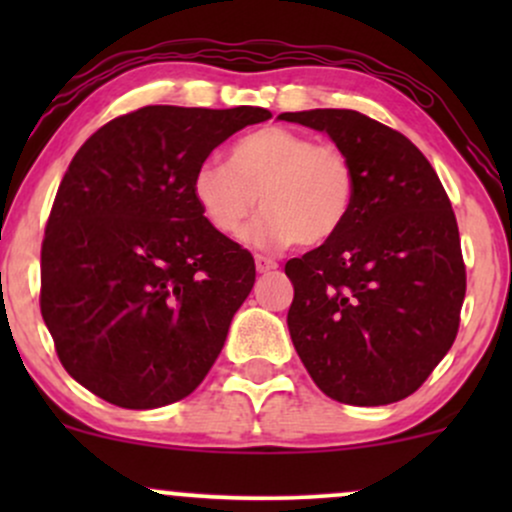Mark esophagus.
<instances>
[{
  "label": "esophagus",
  "instance_id": "obj_1",
  "mask_svg": "<svg viewBox=\"0 0 512 512\" xmlns=\"http://www.w3.org/2000/svg\"><path fill=\"white\" fill-rule=\"evenodd\" d=\"M255 267H257V272L260 274H267V272H274L276 267H279V264H276L272 257H264V255H257L255 257Z\"/></svg>",
  "mask_w": 512,
  "mask_h": 512
}]
</instances>
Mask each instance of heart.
<instances>
[{
	"label": "heart",
	"instance_id": "1",
	"mask_svg": "<svg viewBox=\"0 0 512 512\" xmlns=\"http://www.w3.org/2000/svg\"><path fill=\"white\" fill-rule=\"evenodd\" d=\"M264 214L250 226L257 248L322 245L344 228L356 197L349 158L332 144L303 132L262 127L240 137L228 163L204 161L192 175V197L214 231L236 238L257 207Z\"/></svg>",
	"mask_w": 512,
	"mask_h": 512
}]
</instances>
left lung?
I'll return each instance as SVG.
<instances>
[{
	"label": "left lung",
	"instance_id": "1",
	"mask_svg": "<svg viewBox=\"0 0 512 512\" xmlns=\"http://www.w3.org/2000/svg\"><path fill=\"white\" fill-rule=\"evenodd\" d=\"M279 120L325 132L354 168L344 228L286 262L291 342L327 397L380 407L419 390L460 327L467 276L436 170L404 134L356 110Z\"/></svg>",
	"mask_w": 512,
	"mask_h": 512
}]
</instances>
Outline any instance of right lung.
Listing matches in <instances>:
<instances>
[{
  "instance_id": "right-lung-1",
  "label": "right lung",
  "mask_w": 512,
  "mask_h": 512,
  "mask_svg": "<svg viewBox=\"0 0 512 512\" xmlns=\"http://www.w3.org/2000/svg\"><path fill=\"white\" fill-rule=\"evenodd\" d=\"M264 108L146 105L98 129L60 182L40 252V313L62 366L125 409L197 390L255 284L248 250L192 197L199 163Z\"/></svg>"
}]
</instances>
